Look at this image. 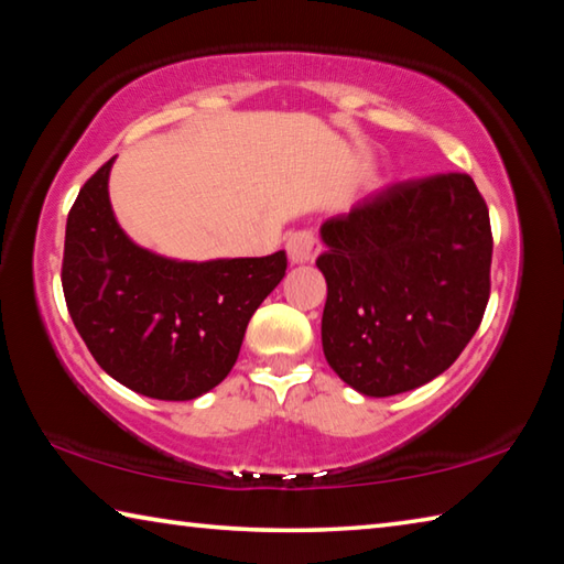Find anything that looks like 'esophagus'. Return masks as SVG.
<instances>
[{
    "mask_svg": "<svg viewBox=\"0 0 564 564\" xmlns=\"http://www.w3.org/2000/svg\"><path fill=\"white\" fill-rule=\"evenodd\" d=\"M285 253H289V261L293 265H303L318 259L321 253V241L311 231H295L285 241Z\"/></svg>",
    "mask_w": 564,
    "mask_h": 564,
    "instance_id": "1",
    "label": "esophagus"
}]
</instances>
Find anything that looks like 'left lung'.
<instances>
[{"label":"left lung","instance_id":"left-lung-1","mask_svg":"<svg viewBox=\"0 0 564 564\" xmlns=\"http://www.w3.org/2000/svg\"><path fill=\"white\" fill-rule=\"evenodd\" d=\"M321 340L343 383L408 393L453 366L490 299V214L467 174L395 184L321 226Z\"/></svg>","mask_w":564,"mask_h":564}]
</instances>
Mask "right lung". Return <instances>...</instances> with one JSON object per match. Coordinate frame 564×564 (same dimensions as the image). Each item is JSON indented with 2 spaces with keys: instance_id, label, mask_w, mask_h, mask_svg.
<instances>
[{
  "instance_id": "right-lung-1",
  "label": "right lung",
  "mask_w": 564,
  "mask_h": 564,
  "mask_svg": "<svg viewBox=\"0 0 564 564\" xmlns=\"http://www.w3.org/2000/svg\"><path fill=\"white\" fill-rule=\"evenodd\" d=\"M109 159L66 218L62 289L94 360L133 393L194 400L231 373L256 308L285 275V253L176 261L123 234Z\"/></svg>"
}]
</instances>
